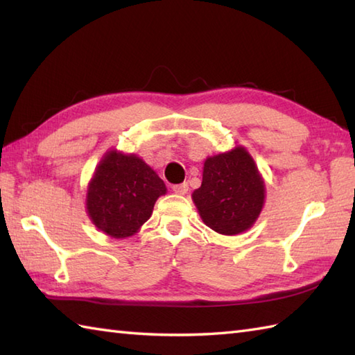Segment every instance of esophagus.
<instances>
[{
    "label": "esophagus",
    "mask_w": 355,
    "mask_h": 355,
    "mask_svg": "<svg viewBox=\"0 0 355 355\" xmlns=\"http://www.w3.org/2000/svg\"><path fill=\"white\" fill-rule=\"evenodd\" d=\"M172 191H173V193H177V195H186L187 191H189V186H187V183L175 184V186H172Z\"/></svg>",
    "instance_id": "obj_1"
}]
</instances>
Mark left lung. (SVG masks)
<instances>
[{"mask_svg": "<svg viewBox=\"0 0 355 355\" xmlns=\"http://www.w3.org/2000/svg\"><path fill=\"white\" fill-rule=\"evenodd\" d=\"M192 201L207 227L225 236L250 230L266 205V182L250 153L236 145L209 155Z\"/></svg>", "mask_w": 355, "mask_h": 355, "instance_id": "1", "label": "left lung"}]
</instances>
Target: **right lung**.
I'll return each instance as SVG.
<instances>
[{
    "instance_id": "1",
    "label": "right lung",
    "mask_w": 355,
    "mask_h": 355,
    "mask_svg": "<svg viewBox=\"0 0 355 355\" xmlns=\"http://www.w3.org/2000/svg\"><path fill=\"white\" fill-rule=\"evenodd\" d=\"M158 173L135 154L110 149L89 178L85 210L94 227L114 239L135 235L166 195Z\"/></svg>"
}]
</instances>
